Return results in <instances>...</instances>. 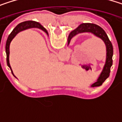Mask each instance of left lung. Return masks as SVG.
I'll use <instances>...</instances> for the list:
<instances>
[{"label": "left lung", "instance_id": "left-lung-1", "mask_svg": "<svg viewBox=\"0 0 122 122\" xmlns=\"http://www.w3.org/2000/svg\"><path fill=\"white\" fill-rule=\"evenodd\" d=\"M85 32H90L93 34L95 36L99 37L101 39L106 46V61L105 64L104 66V68L102 69V73H100L99 78H97V81L91 85L92 87H98L102 85V84L105 82V81L110 76V68L112 66V56H113V46L112 44L110 41L107 35L105 32V30L100 27V26L92 24V23H83L81 24L76 30L72 31L68 38V45L69 44L71 39L76 35L81 33Z\"/></svg>", "mask_w": 122, "mask_h": 122}]
</instances>
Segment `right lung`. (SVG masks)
Here are the masks:
<instances>
[{"mask_svg":"<svg viewBox=\"0 0 122 122\" xmlns=\"http://www.w3.org/2000/svg\"><path fill=\"white\" fill-rule=\"evenodd\" d=\"M29 28H39V29L43 30L45 33H46L48 35V32L46 31V30L42 25H41L39 22H35V21H25V22H23L20 23L19 25H17L15 27V28L12 30V32L10 34V35L8 37V39H7V41H6V45H5V52H6V56H7V58H6L7 64H8V67L10 68L12 74H13V73H12V68H11V66L10 65V61H9L10 44L11 41L12 40V39L15 37L20 32L23 31V30H27V29H29ZM13 76H14V74H13Z\"/></svg>","mask_w":122,"mask_h":122,"instance_id":"obj_1","label":"right lung"}]
</instances>
